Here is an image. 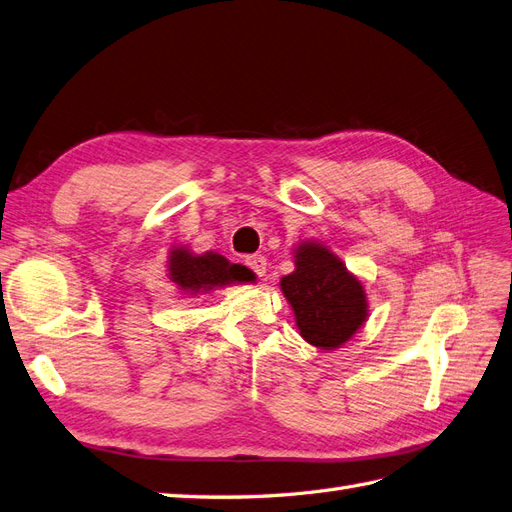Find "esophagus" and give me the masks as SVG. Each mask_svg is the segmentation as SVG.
Returning <instances> with one entry per match:
<instances>
[{
  "instance_id": "34e87169",
  "label": "esophagus",
  "mask_w": 512,
  "mask_h": 512,
  "mask_svg": "<svg viewBox=\"0 0 512 512\" xmlns=\"http://www.w3.org/2000/svg\"><path fill=\"white\" fill-rule=\"evenodd\" d=\"M245 264L254 271L256 277H264V273H267V258H264L262 254H252L245 258Z\"/></svg>"
}]
</instances>
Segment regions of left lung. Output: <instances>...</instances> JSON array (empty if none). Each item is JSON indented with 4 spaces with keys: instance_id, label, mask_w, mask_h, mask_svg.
<instances>
[{
    "instance_id": "1",
    "label": "left lung",
    "mask_w": 512,
    "mask_h": 512,
    "mask_svg": "<svg viewBox=\"0 0 512 512\" xmlns=\"http://www.w3.org/2000/svg\"><path fill=\"white\" fill-rule=\"evenodd\" d=\"M281 292L294 309L301 337L320 349L343 345L366 320L360 281L324 245L303 243L296 250V271L281 279Z\"/></svg>"
}]
</instances>
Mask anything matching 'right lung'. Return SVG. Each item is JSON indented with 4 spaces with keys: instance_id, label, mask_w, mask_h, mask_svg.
<instances>
[{
    "instance_id": "obj_1",
    "label": "right lung",
    "mask_w": 512,
    "mask_h": 512,
    "mask_svg": "<svg viewBox=\"0 0 512 512\" xmlns=\"http://www.w3.org/2000/svg\"><path fill=\"white\" fill-rule=\"evenodd\" d=\"M171 281H175L182 290L188 292H205L216 286L233 284V281H248L252 271L231 264L220 254H203L192 256L186 250H173L169 260Z\"/></svg>"
}]
</instances>
